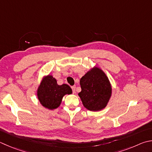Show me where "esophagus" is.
Returning <instances> with one entry per match:
<instances>
[{
	"instance_id": "1",
	"label": "esophagus",
	"mask_w": 152,
	"mask_h": 152,
	"mask_svg": "<svg viewBox=\"0 0 152 152\" xmlns=\"http://www.w3.org/2000/svg\"><path fill=\"white\" fill-rule=\"evenodd\" d=\"M71 88H72V90L73 93H75V91H76V86H72Z\"/></svg>"
}]
</instances>
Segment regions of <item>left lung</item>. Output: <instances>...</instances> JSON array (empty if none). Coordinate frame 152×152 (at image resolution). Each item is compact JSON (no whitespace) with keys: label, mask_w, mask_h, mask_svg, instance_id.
<instances>
[{"label":"left lung","mask_w":152,"mask_h":152,"mask_svg":"<svg viewBox=\"0 0 152 152\" xmlns=\"http://www.w3.org/2000/svg\"><path fill=\"white\" fill-rule=\"evenodd\" d=\"M81 92L78 94L84 106L90 111L104 109L108 102L112 88L108 78L98 68L90 70L80 82Z\"/></svg>","instance_id":"8db88e82"}]
</instances>
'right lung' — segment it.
<instances>
[{
  "mask_svg": "<svg viewBox=\"0 0 152 152\" xmlns=\"http://www.w3.org/2000/svg\"><path fill=\"white\" fill-rule=\"evenodd\" d=\"M72 92L68 85H58L56 80L52 76L44 78L37 91L38 98L44 107L50 110L56 109L61 104L62 99L65 94Z\"/></svg>",
  "mask_w": 152,
  "mask_h": 152,
  "instance_id": "obj_1",
  "label": "right lung"
}]
</instances>
